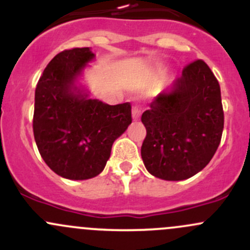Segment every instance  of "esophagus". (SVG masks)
I'll use <instances>...</instances> for the list:
<instances>
[{"label":"esophagus","mask_w":250,"mask_h":250,"mask_svg":"<svg viewBox=\"0 0 250 250\" xmlns=\"http://www.w3.org/2000/svg\"><path fill=\"white\" fill-rule=\"evenodd\" d=\"M140 109L138 106H133L132 107V116H133V120L134 121H138L140 118Z\"/></svg>","instance_id":"esophagus-1"}]
</instances>
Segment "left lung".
I'll list each match as a JSON object with an SVG mask.
<instances>
[{
	"mask_svg": "<svg viewBox=\"0 0 250 250\" xmlns=\"http://www.w3.org/2000/svg\"><path fill=\"white\" fill-rule=\"evenodd\" d=\"M141 122L146 128L141 158L148 173L178 181L201 172L218 150L224 129L220 85L208 65L200 59L184 67Z\"/></svg>",
	"mask_w": 250,
	"mask_h": 250,
	"instance_id": "1",
	"label": "left lung"
}]
</instances>
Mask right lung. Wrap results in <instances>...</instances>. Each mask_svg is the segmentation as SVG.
Instances as JSON below:
<instances>
[{
    "instance_id": "1",
    "label": "right lung",
    "mask_w": 250,
    "mask_h": 250,
    "mask_svg": "<svg viewBox=\"0 0 250 250\" xmlns=\"http://www.w3.org/2000/svg\"><path fill=\"white\" fill-rule=\"evenodd\" d=\"M88 47L55 55L37 82L32 128L48 167L62 178L85 180L104 170L113 141L132 123L129 103L109 105L76 85L94 59Z\"/></svg>"
}]
</instances>
